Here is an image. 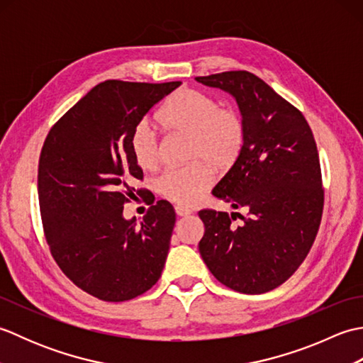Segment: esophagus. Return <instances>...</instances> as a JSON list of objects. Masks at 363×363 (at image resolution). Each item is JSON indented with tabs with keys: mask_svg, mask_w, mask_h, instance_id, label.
<instances>
[{
	"mask_svg": "<svg viewBox=\"0 0 363 363\" xmlns=\"http://www.w3.org/2000/svg\"><path fill=\"white\" fill-rule=\"evenodd\" d=\"M174 211H176L177 215H179V217H189V215L191 213L190 209H187V207H184V206H181V204H177V206L174 207Z\"/></svg>",
	"mask_w": 363,
	"mask_h": 363,
	"instance_id": "1",
	"label": "esophagus"
}]
</instances>
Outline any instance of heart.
<instances>
[{"label":"heart","instance_id":"obj_1","mask_svg":"<svg viewBox=\"0 0 363 363\" xmlns=\"http://www.w3.org/2000/svg\"><path fill=\"white\" fill-rule=\"evenodd\" d=\"M157 120L169 133L189 135L187 159L194 162L167 168L156 179V190L173 203L194 204L215 181L211 166L226 172L240 157L246 138L245 120L234 107L220 106L212 95L196 89L177 90L160 107ZM130 152L142 169L157 167V135L146 123L130 135Z\"/></svg>","mask_w":363,"mask_h":363}]
</instances>
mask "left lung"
Wrapping results in <instances>:
<instances>
[{
  "label": "left lung",
  "mask_w": 363,
  "mask_h": 363,
  "mask_svg": "<svg viewBox=\"0 0 363 363\" xmlns=\"http://www.w3.org/2000/svg\"><path fill=\"white\" fill-rule=\"evenodd\" d=\"M196 81L229 91L246 126L240 157L212 191L246 215L199 211V254L226 287L269 291L296 272L318 233L325 189L317 143L304 115L256 74L235 70Z\"/></svg>",
  "instance_id": "1"
}]
</instances>
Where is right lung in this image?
I'll return each mask as SVG.
<instances>
[{"label":"right lung","mask_w":363,"mask_h":363,"mask_svg":"<svg viewBox=\"0 0 363 363\" xmlns=\"http://www.w3.org/2000/svg\"><path fill=\"white\" fill-rule=\"evenodd\" d=\"M179 81L98 84L57 120L38 159V203L52 259L74 285L107 303L143 295L159 281L176 221L165 199L140 226L123 218L129 198L142 195L143 172L130 135Z\"/></svg>","instance_id":"add662e5"}]
</instances>
